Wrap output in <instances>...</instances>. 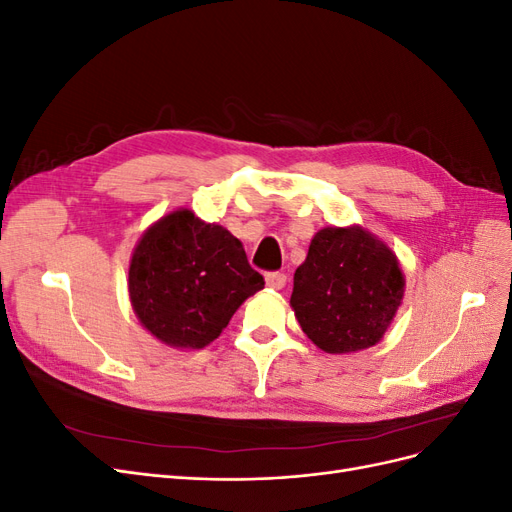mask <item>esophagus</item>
I'll return each mask as SVG.
<instances>
[{
	"label": "esophagus",
	"instance_id": "obj_1",
	"mask_svg": "<svg viewBox=\"0 0 512 512\" xmlns=\"http://www.w3.org/2000/svg\"><path fill=\"white\" fill-rule=\"evenodd\" d=\"M265 282H267L269 288L280 290V288L286 286V275L280 273V271H269V273H265Z\"/></svg>",
	"mask_w": 512,
	"mask_h": 512
}]
</instances>
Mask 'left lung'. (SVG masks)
Returning a JSON list of instances; mask_svg holds the SVG:
<instances>
[{"instance_id": "obj_1", "label": "left lung", "mask_w": 512, "mask_h": 512, "mask_svg": "<svg viewBox=\"0 0 512 512\" xmlns=\"http://www.w3.org/2000/svg\"><path fill=\"white\" fill-rule=\"evenodd\" d=\"M404 297L395 254L361 228H322L294 271L290 305L303 333L329 354L378 344Z\"/></svg>"}]
</instances>
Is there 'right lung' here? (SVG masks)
Instances as JSON below:
<instances>
[{"instance_id": "1", "label": "right lung", "mask_w": 512, "mask_h": 512, "mask_svg": "<svg viewBox=\"0 0 512 512\" xmlns=\"http://www.w3.org/2000/svg\"><path fill=\"white\" fill-rule=\"evenodd\" d=\"M130 301L143 327L175 348H205L239 305L265 286L239 239L188 209L166 215L138 241Z\"/></svg>"}]
</instances>
